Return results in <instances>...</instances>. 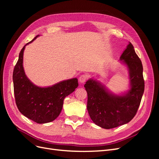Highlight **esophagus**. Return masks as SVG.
Masks as SVG:
<instances>
[{"instance_id":"esophagus-1","label":"esophagus","mask_w":159,"mask_h":159,"mask_svg":"<svg viewBox=\"0 0 159 159\" xmlns=\"http://www.w3.org/2000/svg\"><path fill=\"white\" fill-rule=\"evenodd\" d=\"M87 79H88V75L86 74H84V75H81L80 77L79 81H80V82L84 84V82H85V81L87 80Z\"/></svg>"}]
</instances>
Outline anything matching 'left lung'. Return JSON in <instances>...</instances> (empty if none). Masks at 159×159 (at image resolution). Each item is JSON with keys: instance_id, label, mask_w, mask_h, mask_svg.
Masks as SVG:
<instances>
[{"instance_id": "8db88e82", "label": "left lung", "mask_w": 159, "mask_h": 159, "mask_svg": "<svg viewBox=\"0 0 159 159\" xmlns=\"http://www.w3.org/2000/svg\"><path fill=\"white\" fill-rule=\"evenodd\" d=\"M128 68L129 89L116 95L96 80L84 85L88 93L87 109L93 122L102 128L112 129L129 123L136 115L145 89L143 65L131 42L120 57Z\"/></svg>"}]
</instances>
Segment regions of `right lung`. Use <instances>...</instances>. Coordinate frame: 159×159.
I'll return each mask as SVG.
<instances>
[{"label": "right lung", "instance_id": "right-lung-1", "mask_svg": "<svg viewBox=\"0 0 159 159\" xmlns=\"http://www.w3.org/2000/svg\"><path fill=\"white\" fill-rule=\"evenodd\" d=\"M22 48L13 71L14 93L20 112L37 123L53 121L59 116L64 99L78 86V80L72 78L60 81L48 87H38L27 78L23 68V54L26 45Z\"/></svg>", "mask_w": 159, "mask_h": 159}]
</instances>
